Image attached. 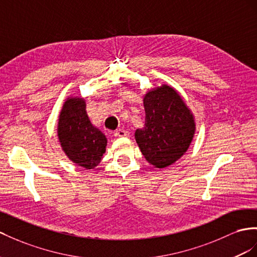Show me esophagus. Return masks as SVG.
I'll return each mask as SVG.
<instances>
[{"instance_id":"obj_1","label":"esophagus","mask_w":257,"mask_h":257,"mask_svg":"<svg viewBox=\"0 0 257 257\" xmlns=\"http://www.w3.org/2000/svg\"><path fill=\"white\" fill-rule=\"evenodd\" d=\"M114 136L117 138H124V137H129V133L127 130L119 129V130L114 131Z\"/></svg>"}]
</instances>
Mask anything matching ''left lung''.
<instances>
[{"label": "left lung", "instance_id": "obj_1", "mask_svg": "<svg viewBox=\"0 0 257 257\" xmlns=\"http://www.w3.org/2000/svg\"><path fill=\"white\" fill-rule=\"evenodd\" d=\"M143 105L146 123L136 130V141L151 165L165 168L187 152L195 131L193 115L177 91L166 84L148 92Z\"/></svg>", "mask_w": 257, "mask_h": 257}]
</instances>
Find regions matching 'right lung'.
I'll return each instance as SVG.
<instances>
[{
	"label": "right lung",
	"mask_w": 257,
	"mask_h": 257,
	"mask_svg": "<svg viewBox=\"0 0 257 257\" xmlns=\"http://www.w3.org/2000/svg\"><path fill=\"white\" fill-rule=\"evenodd\" d=\"M57 134L63 151L71 162L85 169H93L100 164L107 140L91 123L83 98L66 100L58 118Z\"/></svg>",
	"instance_id": "1"
}]
</instances>
